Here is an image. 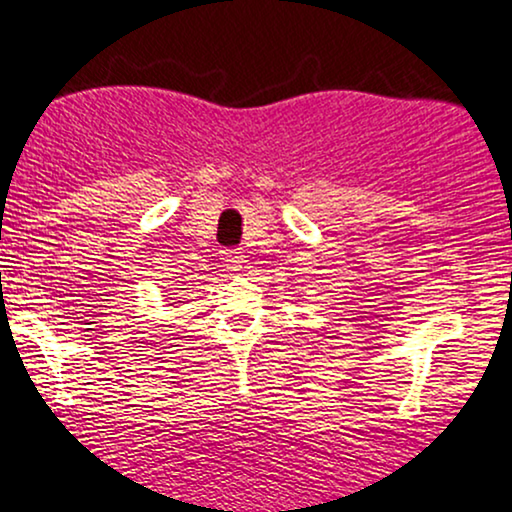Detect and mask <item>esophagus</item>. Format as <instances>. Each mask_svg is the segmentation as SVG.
I'll return each instance as SVG.
<instances>
[{"label": "esophagus", "instance_id": "1", "mask_svg": "<svg viewBox=\"0 0 512 512\" xmlns=\"http://www.w3.org/2000/svg\"><path fill=\"white\" fill-rule=\"evenodd\" d=\"M219 257H222L224 267L229 269V271H241V269H243L245 255H243L241 250H236V248H226V250L219 252Z\"/></svg>", "mask_w": 512, "mask_h": 512}]
</instances>
